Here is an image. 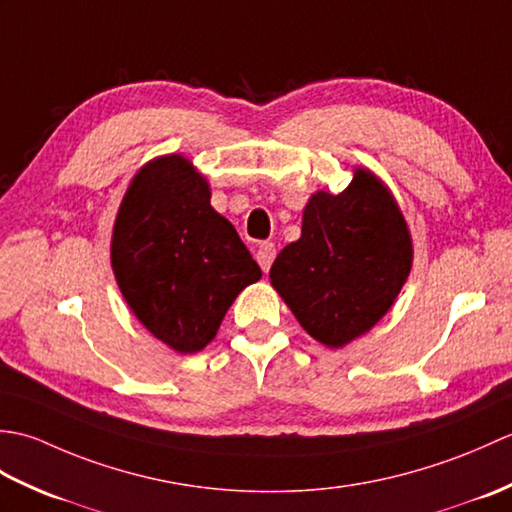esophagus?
<instances>
[{"instance_id":"obj_1","label":"esophagus","mask_w":512,"mask_h":512,"mask_svg":"<svg viewBox=\"0 0 512 512\" xmlns=\"http://www.w3.org/2000/svg\"><path fill=\"white\" fill-rule=\"evenodd\" d=\"M275 255H277V250H275V244H273V242H262V244H259L255 257H257V264L262 266L264 273H268L270 266H273Z\"/></svg>"}]
</instances>
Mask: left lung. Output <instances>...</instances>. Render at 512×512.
I'll use <instances>...</instances> for the list:
<instances>
[{
  "label": "left lung",
  "instance_id": "1",
  "mask_svg": "<svg viewBox=\"0 0 512 512\" xmlns=\"http://www.w3.org/2000/svg\"><path fill=\"white\" fill-rule=\"evenodd\" d=\"M411 262V235L394 195L358 167L339 195L317 191L308 200L301 237L277 255L270 284L312 339L343 347L394 306Z\"/></svg>",
  "mask_w": 512,
  "mask_h": 512
}]
</instances>
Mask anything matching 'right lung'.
Segmentation results:
<instances>
[{"label":"right lung","instance_id":"right-lung-1","mask_svg":"<svg viewBox=\"0 0 512 512\" xmlns=\"http://www.w3.org/2000/svg\"><path fill=\"white\" fill-rule=\"evenodd\" d=\"M112 268L138 321L180 354L209 345L235 297L262 277L209 182L180 154L140 169L118 209Z\"/></svg>","mask_w":512,"mask_h":512}]
</instances>
